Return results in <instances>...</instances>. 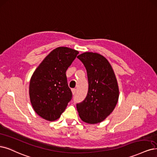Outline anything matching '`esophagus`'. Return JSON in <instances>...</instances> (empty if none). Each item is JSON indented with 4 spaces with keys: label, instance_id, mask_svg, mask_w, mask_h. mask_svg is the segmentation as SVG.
<instances>
[{
    "label": "esophagus",
    "instance_id": "34e87169",
    "mask_svg": "<svg viewBox=\"0 0 157 157\" xmlns=\"http://www.w3.org/2000/svg\"><path fill=\"white\" fill-rule=\"evenodd\" d=\"M71 91H72V93H73V95H75V93H76V91H77V89H76V88H73V89L71 90Z\"/></svg>",
    "mask_w": 157,
    "mask_h": 157
}]
</instances>
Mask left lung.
Listing matches in <instances>:
<instances>
[{
    "instance_id": "1",
    "label": "left lung",
    "mask_w": 157,
    "mask_h": 157,
    "mask_svg": "<svg viewBox=\"0 0 157 157\" xmlns=\"http://www.w3.org/2000/svg\"><path fill=\"white\" fill-rule=\"evenodd\" d=\"M77 58L87 71L88 91L85 99L77 104L83 121L94 124L103 121L115 109L119 98L117 80L111 65L95 52H84Z\"/></svg>"
}]
</instances>
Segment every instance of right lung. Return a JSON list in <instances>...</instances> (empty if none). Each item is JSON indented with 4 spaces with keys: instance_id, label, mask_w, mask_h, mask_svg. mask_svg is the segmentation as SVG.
I'll list each match as a JSON object with an SVG mask.
<instances>
[{
    "instance_id": "obj_1",
    "label": "right lung",
    "mask_w": 157,
    "mask_h": 157,
    "mask_svg": "<svg viewBox=\"0 0 157 157\" xmlns=\"http://www.w3.org/2000/svg\"><path fill=\"white\" fill-rule=\"evenodd\" d=\"M78 54L72 48L58 47L48 54L32 75L29 87L31 104L37 114L46 120L60 117L72 99L66 72Z\"/></svg>"
}]
</instances>
